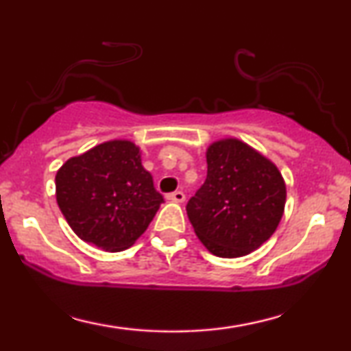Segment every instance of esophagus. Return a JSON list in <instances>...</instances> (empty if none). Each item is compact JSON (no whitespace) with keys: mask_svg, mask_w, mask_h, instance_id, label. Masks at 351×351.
Masks as SVG:
<instances>
[{"mask_svg":"<svg viewBox=\"0 0 351 351\" xmlns=\"http://www.w3.org/2000/svg\"><path fill=\"white\" fill-rule=\"evenodd\" d=\"M166 198L169 201H174V203H184L185 193H184V191H172V193L166 195Z\"/></svg>","mask_w":351,"mask_h":351,"instance_id":"obj_1","label":"esophagus"}]
</instances>
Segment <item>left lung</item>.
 <instances>
[{
    "label": "left lung",
    "instance_id": "8db88e82",
    "mask_svg": "<svg viewBox=\"0 0 351 351\" xmlns=\"http://www.w3.org/2000/svg\"><path fill=\"white\" fill-rule=\"evenodd\" d=\"M206 161L204 185L186 204L196 237L217 257L247 256L280 225L286 182L275 162L237 137L214 141Z\"/></svg>",
    "mask_w": 351,
    "mask_h": 351
}]
</instances>
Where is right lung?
Returning a JSON list of instances; mask_svg holds the SVG:
<instances>
[{
	"label": "right lung",
	"instance_id": "obj_1",
	"mask_svg": "<svg viewBox=\"0 0 351 351\" xmlns=\"http://www.w3.org/2000/svg\"><path fill=\"white\" fill-rule=\"evenodd\" d=\"M56 199L70 228L108 252L131 247L162 203L142 166L141 147L128 138L66 160L56 174Z\"/></svg>",
	"mask_w": 351,
	"mask_h": 351
}]
</instances>
